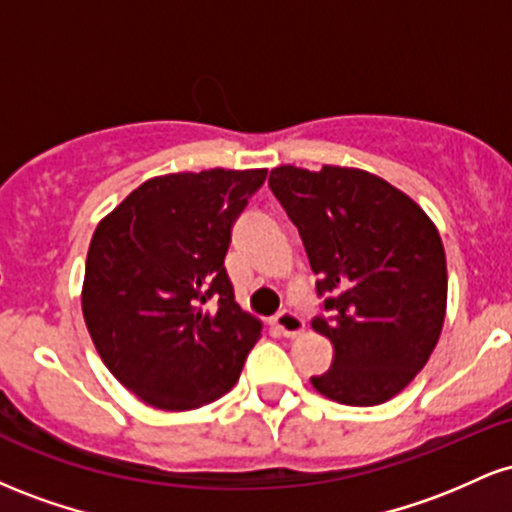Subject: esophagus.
<instances>
[{
  "mask_svg": "<svg viewBox=\"0 0 512 512\" xmlns=\"http://www.w3.org/2000/svg\"><path fill=\"white\" fill-rule=\"evenodd\" d=\"M274 325H276V330L284 334V337H298V334L305 330L303 317L291 313V310H281V313L274 317Z\"/></svg>",
  "mask_w": 512,
  "mask_h": 512,
  "instance_id": "esophagus-1",
  "label": "esophagus"
}]
</instances>
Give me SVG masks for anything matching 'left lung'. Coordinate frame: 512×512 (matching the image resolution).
<instances>
[{
	"label": "left lung",
	"instance_id": "1",
	"mask_svg": "<svg viewBox=\"0 0 512 512\" xmlns=\"http://www.w3.org/2000/svg\"><path fill=\"white\" fill-rule=\"evenodd\" d=\"M269 187L301 233L317 291L330 293L327 373L310 378L320 395L375 407L407 387L443 332L448 267L436 223L407 192L361 168L279 166Z\"/></svg>",
	"mask_w": 512,
	"mask_h": 512
}]
</instances>
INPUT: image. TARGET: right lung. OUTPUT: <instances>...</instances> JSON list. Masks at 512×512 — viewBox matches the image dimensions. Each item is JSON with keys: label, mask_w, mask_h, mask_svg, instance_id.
Wrapping results in <instances>:
<instances>
[{"label": "right lung", "mask_w": 512, "mask_h": 512, "mask_svg": "<svg viewBox=\"0 0 512 512\" xmlns=\"http://www.w3.org/2000/svg\"><path fill=\"white\" fill-rule=\"evenodd\" d=\"M264 180L267 168L156 175L98 221L81 310L105 366L149 407L199 409L238 383L262 322L240 310L223 257Z\"/></svg>", "instance_id": "right-lung-1"}]
</instances>
